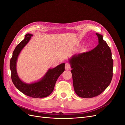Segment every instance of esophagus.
Masks as SVG:
<instances>
[{
  "label": "esophagus",
  "mask_w": 125,
  "mask_h": 125,
  "mask_svg": "<svg viewBox=\"0 0 125 125\" xmlns=\"http://www.w3.org/2000/svg\"><path fill=\"white\" fill-rule=\"evenodd\" d=\"M71 68L70 67V65L69 63H66L65 65V69L66 70H69Z\"/></svg>",
  "instance_id": "obj_1"
}]
</instances>
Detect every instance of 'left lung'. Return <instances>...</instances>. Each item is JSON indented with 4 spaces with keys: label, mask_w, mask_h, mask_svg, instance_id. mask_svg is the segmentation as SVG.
Masks as SVG:
<instances>
[{
    "label": "left lung",
    "mask_w": 125,
    "mask_h": 125,
    "mask_svg": "<svg viewBox=\"0 0 125 125\" xmlns=\"http://www.w3.org/2000/svg\"><path fill=\"white\" fill-rule=\"evenodd\" d=\"M99 44L92 51L74 55L69 59L74 91L80 97L100 95L111 83L113 60L103 36L96 33Z\"/></svg>",
    "instance_id": "8db88e82"
}]
</instances>
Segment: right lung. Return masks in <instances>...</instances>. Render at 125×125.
I'll list each match as a JSON object with an SVG mask.
<instances>
[{
    "instance_id": "right-lung-1",
    "label": "right lung",
    "mask_w": 125,
    "mask_h": 125,
    "mask_svg": "<svg viewBox=\"0 0 125 125\" xmlns=\"http://www.w3.org/2000/svg\"><path fill=\"white\" fill-rule=\"evenodd\" d=\"M32 36V34H26L24 40L14 49L10 62L11 79L15 86L25 95L34 98L45 97L53 91L57 80L65 71V63H62L54 68H50L37 81L27 83L22 81L19 77L17 71V60L21 51L29 43Z\"/></svg>"
}]
</instances>
